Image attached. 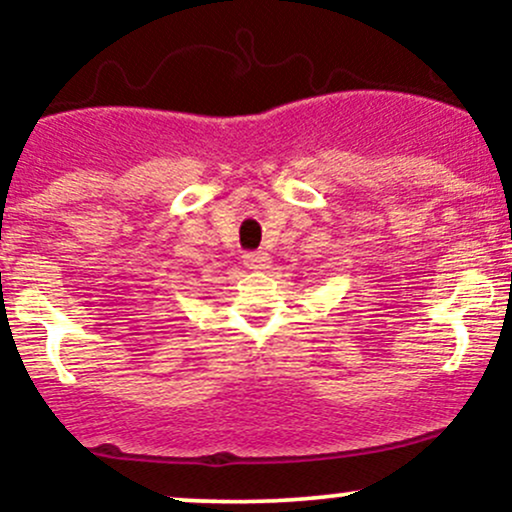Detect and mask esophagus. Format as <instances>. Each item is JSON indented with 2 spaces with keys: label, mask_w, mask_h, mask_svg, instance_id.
<instances>
[{
  "label": "esophagus",
  "mask_w": 512,
  "mask_h": 512,
  "mask_svg": "<svg viewBox=\"0 0 512 512\" xmlns=\"http://www.w3.org/2000/svg\"><path fill=\"white\" fill-rule=\"evenodd\" d=\"M243 264L248 269H252V272H260V269H267L269 267V255H267V252H262V250L245 252Z\"/></svg>",
  "instance_id": "34e87169"
}]
</instances>
